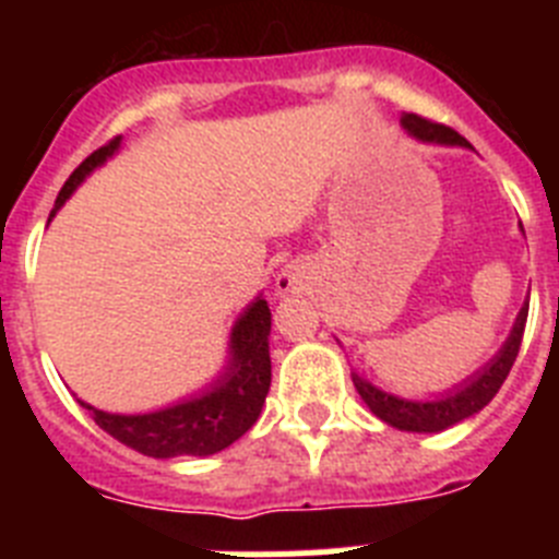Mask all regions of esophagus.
<instances>
[{
	"label": "esophagus",
	"instance_id": "34e87169",
	"mask_svg": "<svg viewBox=\"0 0 559 559\" xmlns=\"http://www.w3.org/2000/svg\"><path fill=\"white\" fill-rule=\"evenodd\" d=\"M280 290H294L296 285H302V276H299V271L290 269V265H285L283 271H280Z\"/></svg>",
	"mask_w": 559,
	"mask_h": 559
}]
</instances>
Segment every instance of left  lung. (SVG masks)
I'll use <instances>...</instances> for the list:
<instances>
[{
	"label": "left lung",
	"instance_id": "obj_1",
	"mask_svg": "<svg viewBox=\"0 0 559 559\" xmlns=\"http://www.w3.org/2000/svg\"><path fill=\"white\" fill-rule=\"evenodd\" d=\"M400 122H403V128H406L414 140L419 142L471 147V142L464 140V136H459L453 128L439 126V122H431V120H423V117H417V114H403V120ZM526 316H530V302L521 308L515 324H512L510 338L503 341V347L498 349L496 358L487 360L476 374H471V378L456 383V386L448 389V392L437 394L433 400L397 397V394L383 392V389L372 386L369 380H364L360 374L353 372L355 389H358L360 400L369 406V412H372L374 417L383 419L386 426L400 428V431H417V433L445 431V428L456 426V423H462V419L481 412V408L496 397L501 383L507 380V374H510L512 364H515L518 349H521Z\"/></svg>",
	"mask_w": 559,
	"mask_h": 559
}]
</instances>
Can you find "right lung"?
Returning a JSON list of instances; mask_svg holds the SVG:
<instances>
[{
  "mask_svg": "<svg viewBox=\"0 0 559 559\" xmlns=\"http://www.w3.org/2000/svg\"><path fill=\"white\" fill-rule=\"evenodd\" d=\"M117 151H120V136L86 156L58 192L56 210H61L63 201L78 190V185L88 173L111 159ZM269 333V302L263 296H257L231 328L229 360H226L224 372L201 394L147 414H108L88 406L83 400L81 406L88 408L92 419L103 431L145 456H212L243 437L263 412L265 394L271 386Z\"/></svg>",
  "mask_w": 559,
  "mask_h": 559,
  "instance_id": "1",
  "label": "right lung"
}]
</instances>
